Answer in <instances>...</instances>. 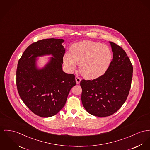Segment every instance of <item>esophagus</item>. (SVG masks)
Wrapping results in <instances>:
<instances>
[{
	"label": "esophagus",
	"mask_w": 150,
	"mask_h": 150,
	"mask_svg": "<svg viewBox=\"0 0 150 150\" xmlns=\"http://www.w3.org/2000/svg\"><path fill=\"white\" fill-rule=\"evenodd\" d=\"M81 79L79 76H76V81L77 84H79L80 83V81H81Z\"/></svg>",
	"instance_id": "34e87169"
}]
</instances>
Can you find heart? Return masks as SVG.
I'll list each match as a JSON object with an SVG mask.
<instances>
[{
  "label": "heart",
  "mask_w": 150,
  "mask_h": 150,
  "mask_svg": "<svg viewBox=\"0 0 150 150\" xmlns=\"http://www.w3.org/2000/svg\"><path fill=\"white\" fill-rule=\"evenodd\" d=\"M112 60L110 48L101 43L83 41L73 44L70 53H66L64 62L70 70L80 64L81 74L85 78L95 79L102 76L109 68Z\"/></svg>",
  "instance_id": "obj_1"
}]
</instances>
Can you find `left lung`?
Segmentation results:
<instances>
[{"instance_id":"obj_1","label":"left lung","mask_w":150,"mask_h":150,"mask_svg":"<svg viewBox=\"0 0 150 150\" xmlns=\"http://www.w3.org/2000/svg\"><path fill=\"white\" fill-rule=\"evenodd\" d=\"M113 59L106 71L93 80H82L81 101L93 115L105 117L120 109L129 94L133 67L123 49L110 41Z\"/></svg>"}]
</instances>
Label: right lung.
I'll return each mask as SVG.
<instances>
[{
  "label": "right lung",
  "mask_w": 150,
  "mask_h": 150,
  "mask_svg": "<svg viewBox=\"0 0 150 150\" xmlns=\"http://www.w3.org/2000/svg\"><path fill=\"white\" fill-rule=\"evenodd\" d=\"M63 39H47L31 44L18 61L16 86L21 99L35 114L43 118L57 114L64 106L70 89L76 85L75 76L62 69L65 50ZM46 54L53 56L41 70L35 58Z\"/></svg>",
  "instance_id": "1"
}]
</instances>
